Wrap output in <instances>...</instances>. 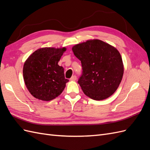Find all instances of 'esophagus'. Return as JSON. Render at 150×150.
I'll return each instance as SVG.
<instances>
[{
    "mask_svg": "<svg viewBox=\"0 0 150 150\" xmlns=\"http://www.w3.org/2000/svg\"><path fill=\"white\" fill-rule=\"evenodd\" d=\"M76 79H77L76 76L74 75V76H72L71 77V78H70V80H71V81H76Z\"/></svg>",
    "mask_w": 150,
    "mask_h": 150,
    "instance_id": "1",
    "label": "esophagus"
}]
</instances>
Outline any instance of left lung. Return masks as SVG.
Segmentation results:
<instances>
[{
  "label": "left lung",
  "mask_w": 150,
  "mask_h": 150,
  "mask_svg": "<svg viewBox=\"0 0 150 150\" xmlns=\"http://www.w3.org/2000/svg\"><path fill=\"white\" fill-rule=\"evenodd\" d=\"M72 49L81 62L83 71L78 83L84 93L94 100L111 96L123 76V64L118 51L98 39L77 44Z\"/></svg>",
  "instance_id": "left-lung-1"
}]
</instances>
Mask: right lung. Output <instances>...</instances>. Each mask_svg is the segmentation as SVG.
Wrapping results in <instances>:
<instances>
[{"label":"right lung","instance_id":"add662e5","mask_svg":"<svg viewBox=\"0 0 150 150\" xmlns=\"http://www.w3.org/2000/svg\"><path fill=\"white\" fill-rule=\"evenodd\" d=\"M66 48L39 49L28 57L23 67V76L30 93L38 99L51 101L60 95L69 80L64 68L58 65Z\"/></svg>","mask_w":150,"mask_h":150}]
</instances>
